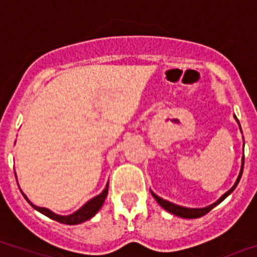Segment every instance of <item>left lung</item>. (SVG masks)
<instances>
[{"instance_id": "obj_1", "label": "left lung", "mask_w": 257, "mask_h": 257, "mask_svg": "<svg viewBox=\"0 0 257 257\" xmlns=\"http://www.w3.org/2000/svg\"><path fill=\"white\" fill-rule=\"evenodd\" d=\"M234 118L237 119V117L234 116ZM237 122H238V119H237ZM239 124V122H238ZM239 128H241V126H239ZM244 147V144H243ZM243 161H244V155L242 157V166H241V171H239V175L238 177H237L236 182H234V185L232 186V188L230 190H228L227 192H225L224 195H223L222 197H220L219 200H216L214 204H211V205L206 206V208H186V206H181V205H176V204H173V202L171 201H167V200L162 199V197H159L158 195H155L154 192L152 191V195L153 197H154L155 200L158 201V204L162 206V208L164 209V210L169 211L171 214H175V215L177 216H181V218H187V219H195V218H200V216L205 215V214H208L209 211L211 210L213 208H215L218 204H220V202L223 201V200L225 199L227 196H229L230 194L233 192V190L237 187V185H238L239 180H241V176H242V172H243Z\"/></svg>"}]
</instances>
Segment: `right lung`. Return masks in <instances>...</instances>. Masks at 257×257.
Returning <instances> with one entry per match:
<instances>
[{
	"label": "right lung",
	"instance_id": "add662e5",
	"mask_svg": "<svg viewBox=\"0 0 257 257\" xmlns=\"http://www.w3.org/2000/svg\"><path fill=\"white\" fill-rule=\"evenodd\" d=\"M15 176H16V173H15ZM21 194H23V196L25 197V200L29 202L30 205H32L35 210L39 211V213L44 214V215L48 216V218H51V219L56 220V222H58V223H62V224L74 225V224H80V223L86 222V220H89L90 218H93V216L95 215L98 211H99V209L102 208V205L104 204V200L108 195V185L105 186V188L102 191V194H99L98 196H95V197H93L91 200H89L85 205H82L79 210L75 211L74 214H70V215H58V214L53 213V211H51L49 209L41 208V206L34 205L33 202L29 201V199H28L27 195H25L24 192H21Z\"/></svg>",
	"mask_w": 257,
	"mask_h": 257
}]
</instances>
